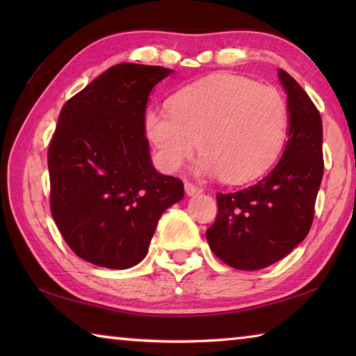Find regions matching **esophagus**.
<instances>
[{"label": "esophagus", "mask_w": 356, "mask_h": 356, "mask_svg": "<svg viewBox=\"0 0 356 356\" xmlns=\"http://www.w3.org/2000/svg\"><path fill=\"white\" fill-rule=\"evenodd\" d=\"M185 191H186V195L193 196V195H200V193H202V188H201L200 185L188 182V180H186V182H185Z\"/></svg>", "instance_id": "obj_1"}]
</instances>
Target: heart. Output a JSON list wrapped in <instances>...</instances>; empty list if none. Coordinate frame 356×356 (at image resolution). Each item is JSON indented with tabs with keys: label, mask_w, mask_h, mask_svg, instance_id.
Listing matches in <instances>:
<instances>
[{
	"label": "heart",
	"mask_w": 356,
	"mask_h": 356,
	"mask_svg": "<svg viewBox=\"0 0 356 356\" xmlns=\"http://www.w3.org/2000/svg\"><path fill=\"white\" fill-rule=\"evenodd\" d=\"M289 130V105L273 86L218 74L172 95L170 108H149L144 131L156 159L174 171L196 146L201 170L227 184H245L278 160Z\"/></svg>",
	"instance_id": "1"
}]
</instances>
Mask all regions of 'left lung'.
I'll use <instances>...</instances> for the list:
<instances>
[{
	"label": "left lung",
	"instance_id": "left-lung-1",
	"mask_svg": "<svg viewBox=\"0 0 356 356\" xmlns=\"http://www.w3.org/2000/svg\"><path fill=\"white\" fill-rule=\"evenodd\" d=\"M278 75L289 105L284 154L257 184L218 193V213L206 232L215 256L238 270L268 267L303 242L323 176L321 113L287 72Z\"/></svg>",
	"mask_w": 356,
	"mask_h": 356
}]
</instances>
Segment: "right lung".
Returning <instances> with one entry per match:
<instances>
[{
    "instance_id": "1",
    "label": "right lung",
    "mask_w": 356,
    "mask_h": 356,
    "mask_svg": "<svg viewBox=\"0 0 356 356\" xmlns=\"http://www.w3.org/2000/svg\"><path fill=\"white\" fill-rule=\"evenodd\" d=\"M170 74L113 65L59 113L48 146L50 210L70 250L99 267L141 262L161 213L184 197L182 180L150 163L144 135L149 94Z\"/></svg>"
}]
</instances>
